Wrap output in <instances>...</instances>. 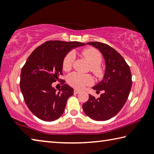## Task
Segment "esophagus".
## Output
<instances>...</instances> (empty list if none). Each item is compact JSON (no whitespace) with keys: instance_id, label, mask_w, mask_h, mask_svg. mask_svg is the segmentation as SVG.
<instances>
[{"instance_id":"obj_1","label":"esophagus","mask_w":154,"mask_h":154,"mask_svg":"<svg viewBox=\"0 0 154 154\" xmlns=\"http://www.w3.org/2000/svg\"><path fill=\"white\" fill-rule=\"evenodd\" d=\"M80 92H81L80 91L78 90H74V94H79Z\"/></svg>"}]
</instances>
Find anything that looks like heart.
I'll return each instance as SVG.
<instances>
[{"label": "heart", "instance_id": "b5f03b06", "mask_svg": "<svg viewBox=\"0 0 154 154\" xmlns=\"http://www.w3.org/2000/svg\"><path fill=\"white\" fill-rule=\"evenodd\" d=\"M82 55L91 64V71L99 75L101 72L100 64L102 62V56L97 49L87 48L82 51ZM75 59V54L73 51H69L64 56L62 62V66L65 71H69L72 68ZM67 82L69 85L77 89H81L85 85H91L94 80L90 75H83L79 72H72L67 77Z\"/></svg>", "mask_w": 154, "mask_h": 154}]
</instances>
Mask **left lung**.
Wrapping results in <instances>:
<instances>
[{
	"label": "left lung",
	"mask_w": 154,
	"mask_h": 154,
	"mask_svg": "<svg viewBox=\"0 0 154 154\" xmlns=\"http://www.w3.org/2000/svg\"><path fill=\"white\" fill-rule=\"evenodd\" d=\"M87 44L102 54L105 72L103 80L92 87L103 93L97 99L90 94L82 107L89 118L96 121L108 120L119 113L127 101L132 87L131 72L123 57L111 47L94 41Z\"/></svg>",
	"instance_id": "1"
}]
</instances>
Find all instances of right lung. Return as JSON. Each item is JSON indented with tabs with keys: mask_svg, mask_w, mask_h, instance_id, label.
<instances>
[{
	"mask_svg": "<svg viewBox=\"0 0 154 154\" xmlns=\"http://www.w3.org/2000/svg\"><path fill=\"white\" fill-rule=\"evenodd\" d=\"M85 45L77 41H47L28 58L21 71L20 86L28 108L38 119L52 122L63 114L73 89L64 84L57 91L52 83L59 81L62 74V62L66 54Z\"/></svg>",
	"mask_w": 154,
	"mask_h": 154,
	"instance_id": "obj_1",
	"label": "right lung"
}]
</instances>
